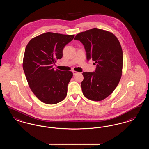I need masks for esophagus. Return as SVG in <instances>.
Returning <instances> with one entry per match:
<instances>
[{
    "label": "esophagus",
    "mask_w": 149,
    "mask_h": 149,
    "mask_svg": "<svg viewBox=\"0 0 149 149\" xmlns=\"http://www.w3.org/2000/svg\"><path fill=\"white\" fill-rule=\"evenodd\" d=\"M72 73H73V75H76V74L78 73V72L73 70V71H72Z\"/></svg>",
    "instance_id": "1"
}]
</instances>
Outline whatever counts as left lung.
Returning a JSON list of instances; mask_svg holds the SVG:
<instances>
[{"mask_svg": "<svg viewBox=\"0 0 149 149\" xmlns=\"http://www.w3.org/2000/svg\"><path fill=\"white\" fill-rule=\"evenodd\" d=\"M74 40L84 45L88 61L92 59L97 68L84 72L82 92L88 99L100 101L108 97L118 84L122 76L123 52L113 33L100 29H91L78 33Z\"/></svg>", "mask_w": 149, "mask_h": 149, "instance_id": "1", "label": "left lung"}]
</instances>
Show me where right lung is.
I'll use <instances>...</instances> for the list:
<instances>
[{"label":"right lung","instance_id":"obj_1","mask_svg":"<svg viewBox=\"0 0 149 149\" xmlns=\"http://www.w3.org/2000/svg\"><path fill=\"white\" fill-rule=\"evenodd\" d=\"M74 36L46 32L31 40L26 47L23 69L29 86L46 104L58 103L67 95L72 72L55 70L53 65L62 58L64 47Z\"/></svg>","mask_w":149,"mask_h":149}]
</instances>
